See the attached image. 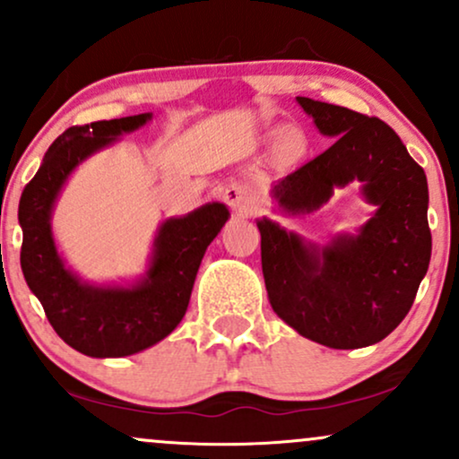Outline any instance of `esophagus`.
Wrapping results in <instances>:
<instances>
[{
    "instance_id": "esophagus-1",
    "label": "esophagus",
    "mask_w": 459,
    "mask_h": 459,
    "mask_svg": "<svg viewBox=\"0 0 459 459\" xmlns=\"http://www.w3.org/2000/svg\"><path fill=\"white\" fill-rule=\"evenodd\" d=\"M224 200H226V204H230V207L235 209V212H239V213L247 212V200H246V194L241 187H237V186L226 187Z\"/></svg>"
}]
</instances>
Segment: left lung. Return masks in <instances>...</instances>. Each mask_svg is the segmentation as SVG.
I'll list each match as a JSON object with an SVG mask.
<instances>
[{
	"mask_svg": "<svg viewBox=\"0 0 459 459\" xmlns=\"http://www.w3.org/2000/svg\"><path fill=\"white\" fill-rule=\"evenodd\" d=\"M334 144L273 187L289 213H313L332 189L365 183L377 212L356 237L308 246L270 220L261 230V263L272 308L293 330L332 350H358L402 324L428 273L431 233L428 178L399 135L376 116L298 97Z\"/></svg>",
	"mask_w": 459,
	"mask_h": 459,
	"instance_id": "1",
	"label": "left lung"
}]
</instances>
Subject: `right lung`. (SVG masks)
<instances>
[{"instance_id": "1", "label": "right lung", "mask_w": 459, "mask_h": 459, "mask_svg": "<svg viewBox=\"0 0 459 459\" xmlns=\"http://www.w3.org/2000/svg\"><path fill=\"white\" fill-rule=\"evenodd\" d=\"M149 118L151 114H138L68 127L49 146L19 200L25 282L40 299L57 336L92 358L131 356L177 328L187 310L204 250L229 220V209L212 203L186 218L163 222L149 276L131 289L91 287L66 270L49 226L57 192L79 161Z\"/></svg>"}]
</instances>
